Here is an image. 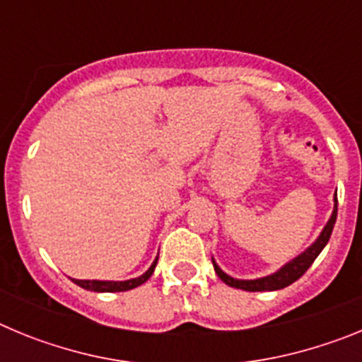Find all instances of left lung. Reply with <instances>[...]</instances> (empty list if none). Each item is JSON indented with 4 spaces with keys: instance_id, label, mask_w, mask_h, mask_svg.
I'll return each mask as SVG.
<instances>
[{
    "instance_id": "obj_1",
    "label": "left lung",
    "mask_w": 362,
    "mask_h": 362,
    "mask_svg": "<svg viewBox=\"0 0 362 362\" xmlns=\"http://www.w3.org/2000/svg\"><path fill=\"white\" fill-rule=\"evenodd\" d=\"M335 219H337V196L334 197V210H332L330 219H328V223L325 225V228L321 230L317 239H315L305 252H300L297 257H293L288 263H284L279 270H276L274 274H270V276L257 277V279H238V277L228 276L226 272L221 270L219 264L216 263V259L212 257L214 270H216V274L219 276V279L223 281V283L232 286V288L246 290V292H274V290H281L284 288V286H290V284L296 283V281L312 267V263L315 261V257L321 254L322 248L326 246V243L330 241Z\"/></svg>"
}]
</instances>
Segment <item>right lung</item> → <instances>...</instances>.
<instances>
[{"label": "right lung", "instance_id": "obj_1", "mask_svg": "<svg viewBox=\"0 0 362 362\" xmlns=\"http://www.w3.org/2000/svg\"><path fill=\"white\" fill-rule=\"evenodd\" d=\"M156 264H158V257L153 259V263L150 264L148 270L145 274H141L139 277H134V279L127 281H98V279H72V283H76L78 286L85 290H90V292H127V290H132L139 284L146 283L150 279V276L156 270Z\"/></svg>", "mask_w": 362, "mask_h": 362}]
</instances>
